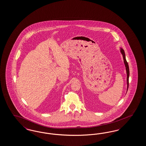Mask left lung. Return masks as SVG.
Segmentation results:
<instances>
[{"mask_svg": "<svg viewBox=\"0 0 146 146\" xmlns=\"http://www.w3.org/2000/svg\"><path fill=\"white\" fill-rule=\"evenodd\" d=\"M120 52L121 54H123V59H124V64L125 65L126 67V73H127V89L128 88V85H129V67H128V62L126 61V57H125V52H124V50L123 49H120Z\"/></svg>", "mask_w": 146, "mask_h": 146, "instance_id": "obj_1", "label": "left lung"}]
</instances>
